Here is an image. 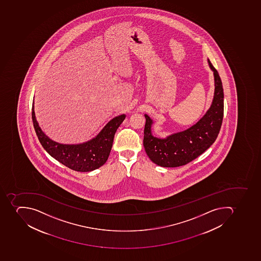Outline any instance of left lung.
I'll list each match as a JSON object with an SVG mask.
<instances>
[{"label": "left lung", "mask_w": 261, "mask_h": 261, "mask_svg": "<svg viewBox=\"0 0 261 261\" xmlns=\"http://www.w3.org/2000/svg\"><path fill=\"white\" fill-rule=\"evenodd\" d=\"M214 72L215 94L212 105L202 118L185 132L166 139H158L151 132L152 120L145 114L144 146L146 153L155 164L163 167L184 166L203 153L216 141L224 117V90L217 70L208 60Z\"/></svg>", "instance_id": "1"}]
</instances>
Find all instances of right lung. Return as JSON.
<instances>
[{
    "label": "right lung",
    "instance_id": "1",
    "mask_svg": "<svg viewBox=\"0 0 261 261\" xmlns=\"http://www.w3.org/2000/svg\"><path fill=\"white\" fill-rule=\"evenodd\" d=\"M33 105L34 102L32 109L33 126L42 147L58 162L71 170L80 172H88L105 164L113 147V139L117 128L125 117L123 114L112 119L91 141L72 145L62 144L50 140L41 130L36 120Z\"/></svg>",
    "mask_w": 261,
    "mask_h": 261
}]
</instances>
